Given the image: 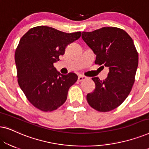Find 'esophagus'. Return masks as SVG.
Segmentation results:
<instances>
[{"mask_svg":"<svg viewBox=\"0 0 149 149\" xmlns=\"http://www.w3.org/2000/svg\"><path fill=\"white\" fill-rule=\"evenodd\" d=\"M86 79H87L86 77L83 76V75H79L78 77V81H79V82H81V81L85 80Z\"/></svg>","mask_w":149,"mask_h":149,"instance_id":"obj_1","label":"esophagus"}]
</instances>
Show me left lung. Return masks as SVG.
<instances>
[{"label": "left lung", "mask_w": 149, "mask_h": 149, "mask_svg": "<svg viewBox=\"0 0 149 149\" xmlns=\"http://www.w3.org/2000/svg\"><path fill=\"white\" fill-rule=\"evenodd\" d=\"M82 38L96 56L95 64L109 68L104 81L91 79L95 87L87 93V101L97 111H111L121 105L132 90L138 65V52L131 36L119 28L83 32Z\"/></svg>", "instance_id": "1"}]
</instances>
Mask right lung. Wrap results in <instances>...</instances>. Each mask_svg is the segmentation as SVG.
<instances>
[{
	"instance_id": "1",
	"label": "right lung",
	"mask_w": 149,
	"mask_h": 149,
	"mask_svg": "<svg viewBox=\"0 0 149 149\" xmlns=\"http://www.w3.org/2000/svg\"><path fill=\"white\" fill-rule=\"evenodd\" d=\"M81 32L66 33L45 26H36L21 38L15 53L17 82L26 98L44 112L58 109L66 100L70 86L78 76L62 74L54 63Z\"/></svg>"
}]
</instances>
